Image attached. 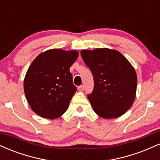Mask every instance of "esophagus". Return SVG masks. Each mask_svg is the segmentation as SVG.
Here are the masks:
<instances>
[{
  "label": "esophagus",
  "instance_id": "1",
  "mask_svg": "<svg viewBox=\"0 0 160 160\" xmlns=\"http://www.w3.org/2000/svg\"><path fill=\"white\" fill-rule=\"evenodd\" d=\"M84 89V86L83 85H81V86H78V90L79 91H83Z\"/></svg>",
  "mask_w": 160,
  "mask_h": 160
}]
</instances>
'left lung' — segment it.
<instances>
[{
	"label": "left lung",
	"instance_id": "8db88e82",
	"mask_svg": "<svg viewBox=\"0 0 160 160\" xmlns=\"http://www.w3.org/2000/svg\"><path fill=\"white\" fill-rule=\"evenodd\" d=\"M80 54L94 79V89L87 95L94 111L104 119L124 114L136 95L137 74L133 66L115 49H82Z\"/></svg>",
	"mask_w": 160,
	"mask_h": 160
}]
</instances>
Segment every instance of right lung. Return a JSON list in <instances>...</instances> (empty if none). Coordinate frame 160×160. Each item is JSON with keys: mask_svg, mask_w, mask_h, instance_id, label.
<instances>
[{"mask_svg": "<svg viewBox=\"0 0 160 160\" xmlns=\"http://www.w3.org/2000/svg\"><path fill=\"white\" fill-rule=\"evenodd\" d=\"M78 57L76 50L52 49L40 53L31 64L24 91L31 108L40 117L56 119L67 111L77 91L69 69Z\"/></svg>", "mask_w": 160, "mask_h": 160, "instance_id": "right-lung-1", "label": "right lung"}]
</instances>
